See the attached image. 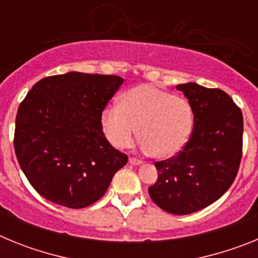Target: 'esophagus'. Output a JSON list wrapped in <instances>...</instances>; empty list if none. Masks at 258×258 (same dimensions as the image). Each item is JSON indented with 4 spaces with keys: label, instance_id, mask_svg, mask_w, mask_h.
I'll list each match as a JSON object with an SVG mask.
<instances>
[{
    "label": "esophagus",
    "instance_id": "1",
    "mask_svg": "<svg viewBox=\"0 0 258 258\" xmlns=\"http://www.w3.org/2000/svg\"><path fill=\"white\" fill-rule=\"evenodd\" d=\"M129 163H131L132 165H141V164H142V160L136 159V157H131V159H129Z\"/></svg>",
    "mask_w": 258,
    "mask_h": 258
}]
</instances>
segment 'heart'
<instances>
[{
    "label": "heart",
    "mask_w": 258,
    "mask_h": 258,
    "mask_svg": "<svg viewBox=\"0 0 258 258\" xmlns=\"http://www.w3.org/2000/svg\"><path fill=\"white\" fill-rule=\"evenodd\" d=\"M101 121L107 140L116 149L131 145L138 132L143 151L169 159L190 140L194 113L184 98L154 85H138L122 95L120 104L106 107Z\"/></svg>",
    "instance_id": "obj_1"
}]
</instances>
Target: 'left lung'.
<instances>
[{"mask_svg": "<svg viewBox=\"0 0 258 258\" xmlns=\"http://www.w3.org/2000/svg\"><path fill=\"white\" fill-rule=\"evenodd\" d=\"M177 89L192 108V132L179 154L155 163L159 177L149 194L163 211L181 216L211 206L232 184L241 160L243 115L221 89L195 83Z\"/></svg>", "mask_w": 258, "mask_h": 258, "instance_id": "obj_1", "label": "left lung"}]
</instances>
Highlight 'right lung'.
Segmentation results:
<instances>
[{
  "instance_id": "add662e5",
  "label": "right lung",
  "mask_w": 258,
  "mask_h": 258,
  "mask_svg": "<svg viewBox=\"0 0 258 258\" xmlns=\"http://www.w3.org/2000/svg\"><path fill=\"white\" fill-rule=\"evenodd\" d=\"M124 79L68 72L33 85L15 118L14 149L41 197L79 209L101 199L127 156L109 145L102 112Z\"/></svg>"
}]
</instances>
